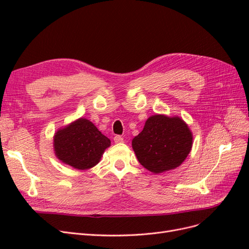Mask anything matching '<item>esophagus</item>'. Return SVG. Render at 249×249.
I'll use <instances>...</instances> for the list:
<instances>
[{"mask_svg": "<svg viewBox=\"0 0 249 249\" xmlns=\"http://www.w3.org/2000/svg\"><path fill=\"white\" fill-rule=\"evenodd\" d=\"M114 142L115 143H122V142H124V138L122 136H119V135H116V136L114 137Z\"/></svg>", "mask_w": 249, "mask_h": 249, "instance_id": "esophagus-1", "label": "esophagus"}]
</instances>
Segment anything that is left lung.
<instances>
[{
  "mask_svg": "<svg viewBox=\"0 0 249 249\" xmlns=\"http://www.w3.org/2000/svg\"><path fill=\"white\" fill-rule=\"evenodd\" d=\"M193 136L182 118L156 114L147 118L144 127L132 141L139 163L154 173L175 169L192 148Z\"/></svg>",
  "mask_w": 249,
  "mask_h": 249,
  "instance_id": "obj_1",
  "label": "left lung"
}]
</instances>
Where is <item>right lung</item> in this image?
<instances>
[{
    "label": "right lung",
    "instance_id": "right-lung-1",
    "mask_svg": "<svg viewBox=\"0 0 249 249\" xmlns=\"http://www.w3.org/2000/svg\"><path fill=\"white\" fill-rule=\"evenodd\" d=\"M110 144V139L86 118L77 119L58 130L54 136L56 157L60 161L80 170L95 166Z\"/></svg>",
    "mask_w": 249,
    "mask_h": 249
}]
</instances>
